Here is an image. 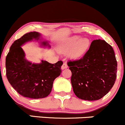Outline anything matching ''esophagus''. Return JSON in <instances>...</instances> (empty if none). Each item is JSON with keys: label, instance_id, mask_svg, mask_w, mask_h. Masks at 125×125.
<instances>
[{"label": "esophagus", "instance_id": "34e87169", "mask_svg": "<svg viewBox=\"0 0 125 125\" xmlns=\"http://www.w3.org/2000/svg\"><path fill=\"white\" fill-rule=\"evenodd\" d=\"M68 68V65L67 64H66V63H63V64L62 65V70H64V69H66Z\"/></svg>", "mask_w": 125, "mask_h": 125}]
</instances>
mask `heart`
Returning a JSON list of instances; mask_svg holds the SVG:
<instances>
[{
	"instance_id": "obj_1",
	"label": "heart",
	"mask_w": 125,
	"mask_h": 125,
	"mask_svg": "<svg viewBox=\"0 0 125 125\" xmlns=\"http://www.w3.org/2000/svg\"><path fill=\"white\" fill-rule=\"evenodd\" d=\"M90 45L89 39L80 38V36H73L60 47V51L64 53L70 52L72 58L77 59L82 56Z\"/></svg>"
}]
</instances>
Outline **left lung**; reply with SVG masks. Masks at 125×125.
<instances>
[{"label":"left lung","instance_id":"left-lung-1","mask_svg":"<svg viewBox=\"0 0 125 125\" xmlns=\"http://www.w3.org/2000/svg\"><path fill=\"white\" fill-rule=\"evenodd\" d=\"M73 91L82 100H97L111 90L117 77V62L112 46L103 40L92 42L82 58L67 63Z\"/></svg>","mask_w":125,"mask_h":125}]
</instances>
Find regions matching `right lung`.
Here are the masks:
<instances>
[{"instance_id":"1","label":"right lung","mask_w":125,"mask_h":125,"mask_svg":"<svg viewBox=\"0 0 125 125\" xmlns=\"http://www.w3.org/2000/svg\"><path fill=\"white\" fill-rule=\"evenodd\" d=\"M40 34L34 31L26 33L15 40L6 57V75L9 83L19 94L31 99H41L51 93L54 80L60 75L63 62L52 64L44 60L32 63L25 59L22 46L33 39L38 40ZM48 45L47 42L42 43Z\"/></svg>"}]
</instances>
